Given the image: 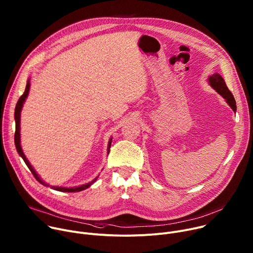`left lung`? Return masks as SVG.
<instances>
[{
	"mask_svg": "<svg viewBox=\"0 0 253 253\" xmlns=\"http://www.w3.org/2000/svg\"><path fill=\"white\" fill-rule=\"evenodd\" d=\"M208 83L216 92L220 94L225 99L226 103L230 106L233 112H236V103L234 97L228 90L224 79L218 73H214L208 77Z\"/></svg>",
	"mask_w": 253,
	"mask_h": 253,
	"instance_id": "obj_1",
	"label": "left lung"
}]
</instances>
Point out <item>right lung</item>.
Here are the masks:
<instances>
[{"instance_id": "obj_1", "label": "right lung", "mask_w": 253, "mask_h": 253, "mask_svg": "<svg viewBox=\"0 0 253 253\" xmlns=\"http://www.w3.org/2000/svg\"><path fill=\"white\" fill-rule=\"evenodd\" d=\"M30 79H28L27 81V85H26V89H25V92L24 94L20 97L19 101L17 102V105H16V108H15V122H16V132H15V145H16V149L19 153V155L23 158L24 162L26 163V165L28 166V168L30 169V171L33 173V175L35 176V178L38 180V181L45 185V186H50L49 184H47L45 181H43L42 178L39 176V174L36 172V170L34 169V167L31 165V163L29 162V160L27 159V157L25 156L23 150H22V147H21V112H22V108H23V105L29 95V91H30ZM111 143H112V138L109 139V142H108V147H107V154H109V151H110V147H111ZM98 176L92 180L91 182L89 183H86V184H83V185H80V186H76V187H63V186H51L52 189L54 190H57V191H61V192H79V191H82V190H85L87 189L88 187H90L96 180H97Z\"/></svg>"}]
</instances>
